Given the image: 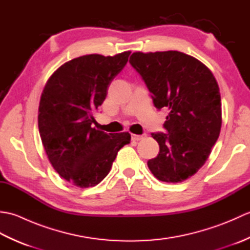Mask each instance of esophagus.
<instances>
[{"mask_svg": "<svg viewBox=\"0 0 250 250\" xmlns=\"http://www.w3.org/2000/svg\"><path fill=\"white\" fill-rule=\"evenodd\" d=\"M144 135H137V134H133L132 135V140L133 141H141V140H143L144 139Z\"/></svg>", "mask_w": 250, "mask_h": 250, "instance_id": "esophagus-1", "label": "esophagus"}]
</instances>
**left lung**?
Here are the masks:
<instances>
[{"label":"left lung","instance_id":"left-lung-1","mask_svg":"<svg viewBox=\"0 0 250 250\" xmlns=\"http://www.w3.org/2000/svg\"><path fill=\"white\" fill-rule=\"evenodd\" d=\"M130 63L144 79L167 133H152L160 151L147 162L161 182L182 183L204 166L221 129V98L213 73L184 52H133Z\"/></svg>","mask_w":250,"mask_h":250}]
</instances>
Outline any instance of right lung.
Instances as JSON below:
<instances>
[{"label": "right lung", "instance_id": "obj_1", "mask_svg": "<svg viewBox=\"0 0 250 250\" xmlns=\"http://www.w3.org/2000/svg\"><path fill=\"white\" fill-rule=\"evenodd\" d=\"M130 54L75 58L52 74L42 92L39 130L46 155L56 172L79 188L102 182L131 141L129 132L107 134L93 126L111 81Z\"/></svg>", "mask_w": 250, "mask_h": 250}]
</instances>
